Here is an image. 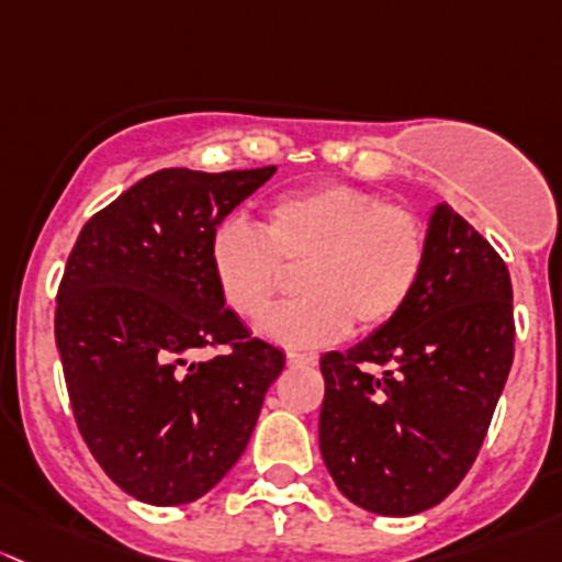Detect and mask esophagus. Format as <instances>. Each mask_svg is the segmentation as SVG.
I'll list each match as a JSON object with an SVG mask.
<instances>
[{"instance_id":"obj_1","label":"esophagus","mask_w":562,"mask_h":562,"mask_svg":"<svg viewBox=\"0 0 562 562\" xmlns=\"http://www.w3.org/2000/svg\"><path fill=\"white\" fill-rule=\"evenodd\" d=\"M319 362L316 355H303V351H289L286 355V366L289 368H314Z\"/></svg>"}]
</instances>
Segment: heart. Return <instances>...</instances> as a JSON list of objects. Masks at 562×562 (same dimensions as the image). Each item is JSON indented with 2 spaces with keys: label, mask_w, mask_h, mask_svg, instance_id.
<instances>
[{
  "label": "heart",
  "mask_w": 562,
  "mask_h": 562,
  "mask_svg": "<svg viewBox=\"0 0 562 562\" xmlns=\"http://www.w3.org/2000/svg\"><path fill=\"white\" fill-rule=\"evenodd\" d=\"M207 262L224 303L259 319L285 282V268L306 265L300 304L259 322V333L289 349L344 338L351 322L375 329L392 322L425 273L427 233L403 205L349 183L279 196L262 229L224 218L207 240Z\"/></svg>",
  "instance_id": "b5f03b06"
}]
</instances>
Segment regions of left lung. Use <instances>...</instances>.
I'll return each mask as SVG.
<instances>
[{"label":"left lung","mask_w":562,"mask_h":562,"mask_svg":"<svg viewBox=\"0 0 562 562\" xmlns=\"http://www.w3.org/2000/svg\"><path fill=\"white\" fill-rule=\"evenodd\" d=\"M512 360L506 265L441 202L406 308L319 362V449L340 493L381 517L438 506L471 471Z\"/></svg>","instance_id":"8db88e82"}]
</instances>
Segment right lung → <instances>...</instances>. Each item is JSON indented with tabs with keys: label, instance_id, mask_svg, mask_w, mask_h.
<instances>
[{
	"label": "right lung",
	"instance_id": "1",
	"mask_svg": "<svg viewBox=\"0 0 562 562\" xmlns=\"http://www.w3.org/2000/svg\"><path fill=\"white\" fill-rule=\"evenodd\" d=\"M276 167L143 178L86 222L56 297L75 422L102 471L151 506H181L238 462L283 370L213 281L207 240ZM229 345L213 361L200 348Z\"/></svg>",
	"mask_w": 562,
	"mask_h": 562
}]
</instances>
